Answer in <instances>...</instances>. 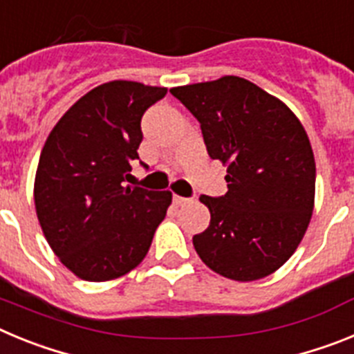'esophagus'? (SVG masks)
Instances as JSON below:
<instances>
[{
  "label": "esophagus",
  "instance_id": "esophagus-1",
  "mask_svg": "<svg viewBox=\"0 0 354 354\" xmlns=\"http://www.w3.org/2000/svg\"><path fill=\"white\" fill-rule=\"evenodd\" d=\"M187 202H189V198H184V196L174 195V204L175 205H186Z\"/></svg>",
  "mask_w": 354,
  "mask_h": 354
}]
</instances>
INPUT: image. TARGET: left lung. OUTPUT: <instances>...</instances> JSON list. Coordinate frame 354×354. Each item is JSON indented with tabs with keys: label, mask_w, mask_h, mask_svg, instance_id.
<instances>
[{
	"label": "left lung",
	"mask_w": 354,
	"mask_h": 354,
	"mask_svg": "<svg viewBox=\"0 0 354 354\" xmlns=\"http://www.w3.org/2000/svg\"><path fill=\"white\" fill-rule=\"evenodd\" d=\"M170 92L200 122L209 156L227 167L228 192L200 196L211 223L193 236L198 257L237 282L274 273L296 252L314 211L315 161L301 122L245 77Z\"/></svg>",
	"instance_id": "obj_1"
}]
</instances>
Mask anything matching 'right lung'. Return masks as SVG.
<instances>
[{
	"instance_id": "1",
	"label": "right lung",
	"mask_w": 354,
	"mask_h": 354,
	"mask_svg": "<svg viewBox=\"0 0 354 354\" xmlns=\"http://www.w3.org/2000/svg\"><path fill=\"white\" fill-rule=\"evenodd\" d=\"M165 86L99 84L68 108L44 143L35 175L37 218L53 252L86 282H108L145 259L170 192L124 186L143 140L147 108Z\"/></svg>"
}]
</instances>
